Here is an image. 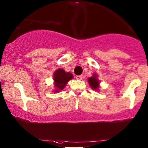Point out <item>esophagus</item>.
<instances>
[{
	"mask_svg": "<svg viewBox=\"0 0 148 148\" xmlns=\"http://www.w3.org/2000/svg\"><path fill=\"white\" fill-rule=\"evenodd\" d=\"M82 78H83L82 75H79V76H77V77H76V79H78V80H82Z\"/></svg>",
	"mask_w": 148,
	"mask_h": 148,
	"instance_id": "obj_1",
	"label": "esophagus"
}]
</instances>
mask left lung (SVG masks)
<instances>
[{
  "label": "left lung",
  "mask_w": 148,
  "mask_h": 148,
  "mask_svg": "<svg viewBox=\"0 0 148 148\" xmlns=\"http://www.w3.org/2000/svg\"><path fill=\"white\" fill-rule=\"evenodd\" d=\"M88 82L90 86L93 89H98L99 87V81L97 79L96 75H94L93 77L88 78Z\"/></svg>",
  "instance_id": "obj_1"
}]
</instances>
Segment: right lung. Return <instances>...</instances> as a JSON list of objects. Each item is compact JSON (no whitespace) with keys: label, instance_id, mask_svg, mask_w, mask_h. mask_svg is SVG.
<instances>
[{"label":"right lung","instance_id":"add662e5","mask_svg":"<svg viewBox=\"0 0 148 148\" xmlns=\"http://www.w3.org/2000/svg\"><path fill=\"white\" fill-rule=\"evenodd\" d=\"M72 78L73 75L70 72H66L62 69H59L55 71L54 79H53L55 82V86L56 88L55 91L59 92L60 90H62L65 87L67 82Z\"/></svg>","mask_w":148,"mask_h":148}]
</instances>
